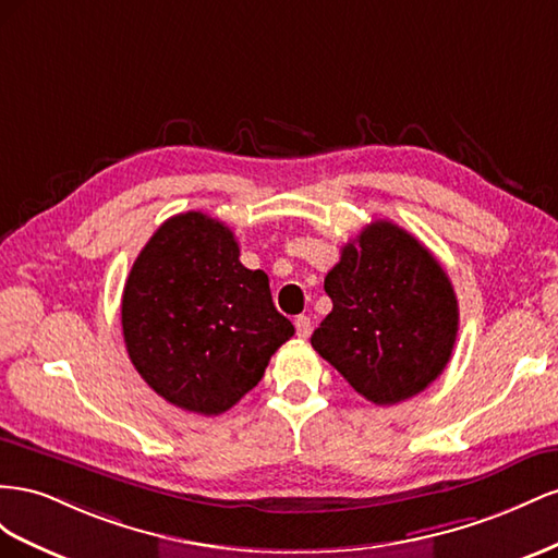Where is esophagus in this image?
Masks as SVG:
<instances>
[{"mask_svg":"<svg viewBox=\"0 0 558 558\" xmlns=\"http://www.w3.org/2000/svg\"><path fill=\"white\" fill-rule=\"evenodd\" d=\"M294 327H296V333L301 339H308L311 337V317L308 315H296L294 317Z\"/></svg>","mask_w":558,"mask_h":558,"instance_id":"esophagus-1","label":"esophagus"}]
</instances>
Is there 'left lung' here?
Segmentation results:
<instances>
[{"mask_svg":"<svg viewBox=\"0 0 558 558\" xmlns=\"http://www.w3.org/2000/svg\"><path fill=\"white\" fill-rule=\"evenodd\" d=\"M325 292L331 313L311 345L369 402H404L447 367L458 337L453 284L392 221H372L343 245Z\"/></svg>","mask_w":558,"mask_h":558,"instance_id":"obj_1","label":"left lung"}]
</instances>
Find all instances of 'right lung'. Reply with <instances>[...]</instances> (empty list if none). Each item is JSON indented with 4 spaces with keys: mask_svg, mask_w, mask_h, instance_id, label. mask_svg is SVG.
<instances>
[{
    "mask_svg": "<svg viewBox=\"0 0 558 558\" xmlns=\"http://www.w3.org/2000/svg\"><path fill=\"white\" fill-rule=\"evenodd\" d=\"M238 257L227 225L182 213L156 229L123 288V341L137 374L166 402L201 416L229 411L294 333L268 276Z\"/></svg>",
    "mask_w": 558,
    "mask_h": 558,
    "instance_id": "obj_1",
    "label": "right lung"
}]
</instances>
